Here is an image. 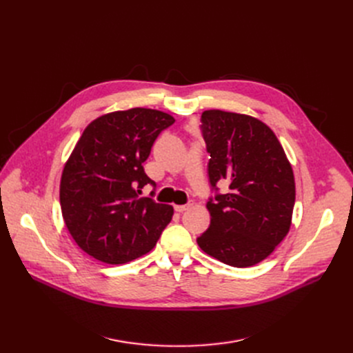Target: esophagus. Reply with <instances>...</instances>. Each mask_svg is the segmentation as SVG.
Wrapping results in <instances>:
<instances>
[{
	"label": "esophagus",
	"instance_id": "obj_1",
	"mask_svg": "<svg viewBox=\"0 0 353 353\" xmlns=\"http://www.w3.org/2000/svg\"><path fill=\"white\" fill-rule=\"evenodd\" d=\"M189 208H190V205H177V206H174V210L179 212V213H183L184 210H188Z\"/></svg>",
	"mask_w": 353,
	"mask_h": 353
}]
</instances>
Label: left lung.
Masks as SVG:
<instances>
[{
    "label": "left lung",
    "mask_w": 353,
    "mask_h": 353,
    "mask_svg": "<svg viewBox=\"0 0 353 353\" xmlns=\"http://www.w3.org/2000/svg\"><path fill=\"white\" fill-rule=\"evenodd\" d=\"M200 130L216 194L206 205L210 226L197 245L229 266H253L290 229L296 196L292 165L274 133L254 117L206 110ZM217 182L230 184L226 195L218 193Z\"/></svg>",
    "instance_id": "8db88e82"
}]
</instances>
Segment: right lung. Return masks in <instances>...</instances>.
<instances>
[{
	"mask_svg": "<svg viewBox=\"0 0 353 353\" xmlns=\"http://www.w3.org/2000/svg\"><path fill=\"white\" fill-rule=\"evenodd\" d=\"M174 119L159 110L130 108L91 121L68 157L60 183L64 223L91 257L121 265L150 252L170 223L173 208L139 197L157 136ZM153 194V192H152Z\"/></svg>",
	"mask_w": 353,
	"mask_h": 353,
	"instance_id": "add662e5",
	"label": "right lung"
}]
</instances>
